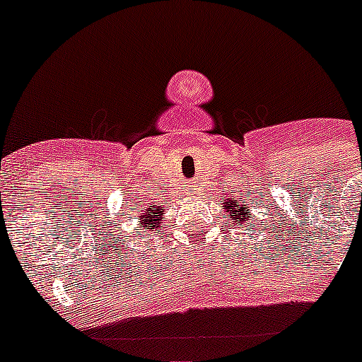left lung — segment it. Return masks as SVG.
<instances>
[{
	"instance_id": "1",
	"label": "left lung",
	"mask_w": 362,
	"mask_h": 362,
	"mask_svg": "<svg viewBox=\"0 0 362 362\" xmlns=\"http://www.w3.org/2000/svg\"><path fill=\"white\" fill-rule=\"evenodd\" d=\"M238 206V209H235V206ZM225 206H226V212L230 214V217H228V221L230 219H233V223H246V221H248V217H250V212H248V206H239L238 203H235V201H230V203H225ZM246 225H248V223H246Z\"/></svg>"
}]
</instances>
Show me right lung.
I'll use <instances>...</instances> for the list:
<instances>
[{"label":"right lung","mask_w":362,"mask_h":362,"mask_svg":"<svg viewBox=\"0 0 362 362\" xmlns=\"http://www.w3.org/2000/svg\"><path fill=\"white\" fill-rule=\"evenodd\" d=\"M163 216V206H150L145 212H139L137 216V230H146V232H153V228H158L159 217ZM141 235V232H137Z\"/></svg>","instance_id":"right-lung-1"}]
</instances>
